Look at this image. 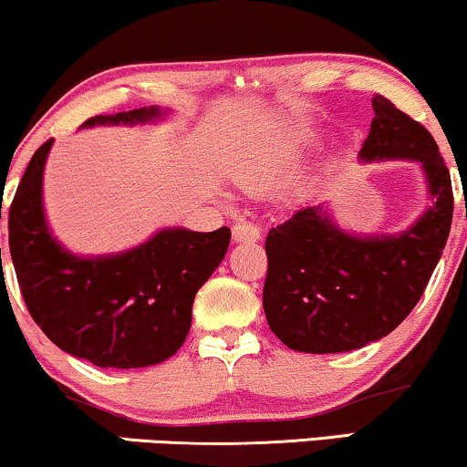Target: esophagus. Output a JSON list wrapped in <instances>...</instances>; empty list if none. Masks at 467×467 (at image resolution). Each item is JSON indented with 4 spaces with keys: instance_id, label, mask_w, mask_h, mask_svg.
I'll return each instance as SVG.
<instances>
[{
    "instance_id": "obj_1",
    "label": "esophagus",
    "mask_w": 467,
    "mask_h": 467,
    "mask_svg": "<svg viewBox=\"0 0 467 467\" xmlns=\"http://www.w3.org/2000/svg\"><path fill=\"white\" fill-rule=\"evenodd\" d=\"M233 239L234 241H250V244H254V241L261 239V228L256 226V223L239 222L237 226L233 228Z\"/></svg>"
}]
</instances>
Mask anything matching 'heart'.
I'll return each mask as SVG.
<instances>
[{
	"label": "heart",
	"mask_w": 467,
	"mask_h": 467,
	"mask_svg": "<svg viewBox=\"0 0 467 467\" xmlns=\"http://www.w3.org/2000/svg\"><path fill=\"white\" fill-rule=\"evenodd\" d=\"M287 166H289V158H283L278 160V162L256 166V169L252 171H244V173L237 178V184L244 191H250V192L267 191L276 184V180L281 178V173H285Z\"/></svg>",
	"instance_id": "b5f03b06"
}]
</instances>
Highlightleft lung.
<instances>
[{"label":"left lung","instance_id":"left-lung-1","mask_svg":"<svg viewBox=\"0 0 467 467\" xmlns=\"http://www.w3.org/2000/svg\"><path fill=\"white\" fill-rule=\"evenodd\" d=\"M360 158L421 162L432 206L398 237H351L323 206L301 208L267 233L265 318L294 351H351L390 334L421 298L446 248L452 182L426 127L375 94Z\"/></svg>","mask_w":467,"mask_h":467}]
</instances>
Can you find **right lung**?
Wrapping results in <instances>:
<instances>
[{
    "label": "right lung",
    "mask_w": 467,
    "mask_h": 467,
    "mask_svg": "<svg viewBox=\"0 0 467 467\" xmlns=\"http://www.w3.org/2000/svg\"><path fill=\"white\" fill-rule=\"evenodd\" d=\"M155 116L160 109L142 107L94 116L85 127L136 125ZM50 147L47 140L32 155L8 211L10 256L32 320L58 349L96 367L140 368L166 360L189 336L195 294L226 256L230 228H169L125 254H69L47 233L41 206Z\"/></svg>",
    "instance_id": "right-lung-1"
}]
</instances>
